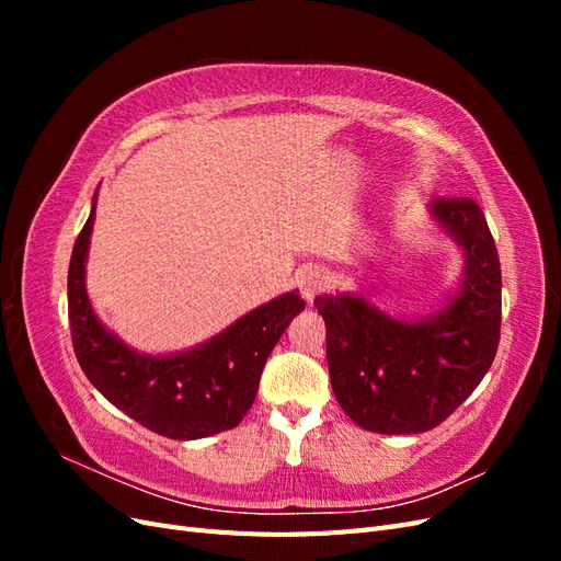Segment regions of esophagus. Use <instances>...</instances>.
Instances as JSON below:
<instances>
[{
	"label": "esophagus",
	"mask_w": 561,
	"mask_h": 561,
	"mask_svg": "<svg viewBox=\"0 0 561 561\" xmlns=\"http://www.w3.org/2000/svg\"><path fill=\"white\" fill-rule=\"evenodd\" d=\"M325 287H328V276L318 268L304 271L301 278H299V290H301V297L307 301H313V297L325 290Z\"/></svg>",
	"instance_id": "34e87169"
}]
</instances>
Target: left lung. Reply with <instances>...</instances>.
Listing matches in <instances>:
<instances>
[{"label": "left lung", "instance_id": "8db88e82", "mask_svg": "<svg viewBox=\"0 0 561 561\" xmlns=\"http://www.w3.org/2000/svg\"><path fill=\"white\" fill-rule=\"evenodd\" d=\"M428 217L461 250L463 268L439 307L396 316L363 293L313 299L328 328L330 381L360 428L414 435L439 426L489 371L501 339V262L472 198H435Z\"/></svg>", "mask_w": 561, "mask_h": 561}]
</instances>
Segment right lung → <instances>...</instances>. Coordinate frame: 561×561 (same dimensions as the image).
<instances>
[{
  "mask_svg": "<svg viewBox=\"0 0 561 561\" xmlns=\"http://www.w3.org/2000/svg\"><path fill=\"white\" fill-rule=\"evenodd\" d=\"M95 203L98 190L67 274V311L83 375L116 410L163 437L201 439L236 428L257 396L271 351L307 307L299 290L254 307L222 332L184 351L133 348L98 318L89 299L87 262Z\"/></svg>",
  "mask_w": 561,
  "mask_h": 561,
  "instance_id": "1",
  "label": "right lung"
}]
</instances>
